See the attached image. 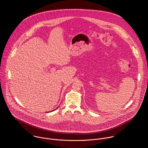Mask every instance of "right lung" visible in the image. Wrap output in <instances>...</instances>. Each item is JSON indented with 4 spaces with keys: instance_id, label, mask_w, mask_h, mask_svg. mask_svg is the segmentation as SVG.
Listing matches in <instances>:
<instances>
[{
    "instance_id": "add662e5",
    "label": "right lung",
    "mask_w": 148,
    "mask_h": 148,
    "mask_svg": "<svg viewBox=\"0 0 148 148\" xmlns=\"http://www.w3.org/2000/svg\"><path fill=\"white\" fill-rule=\"evenodd\" d=\"M57 108H56V109H57Z\"/></svg>"
}]
</instances>
